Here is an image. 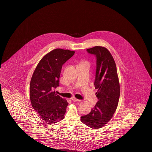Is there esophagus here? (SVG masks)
<instances>
[{"label":"esophagus","mask_w":152,"mask_h":152,"mask_svg":"<svg viewBox=\"0 0 152 152\" xmlns=\"http://www.w3.org/2000/svg\"><path fill=\"white\" fill-rule=\"evenodd\" d=\"M71 100L72 101H74V102H80V101H81V100L76 99V98H75V97L72 98V99H71Z\"/></svg>","instance_id":"obj_1"}]
</instances>
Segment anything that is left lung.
I'll return each instance as SVG.
<instances>
[{
	"mask_svg": "<svg viewBox=\"0 0 152 152\" xmlns=\"http://www.w3.org/2000/svg\"><path fill=\"white\" fill-rule=\"evenodd\" d=\"M95 56L96 67L94 85L98 101L86 115L81 117L83 124L92 129H99L111 119L118 105L120 85L116 66L110 52L106 48L95 46L86 50Z\"/></svg>",
	"mask_w": 152,
	"mask_h": 152,
	"instance_id": "left-lung-1",
	"label": "left lung"
}]
</instances>
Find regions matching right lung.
Here are the masks:
<instances>
[{
	"instance_id": "right-lung-1",
	"label": "right lung",
	"mask_w": 152,
	"mask_h": 152,
	"mask_svg": "<svg viewBox=\"0 0 152 152\" xmlns=\"http://www.w3.org/2000/svg\"><path fill=\"white\" fill-rule=\"evenodd\" d=\"M74 51L57 48L45 56L34 70L29 87L30 99L34 110L48 124L64 119L68 102L56 94L63 64Z\"/></svg>"
}]
</instances>
